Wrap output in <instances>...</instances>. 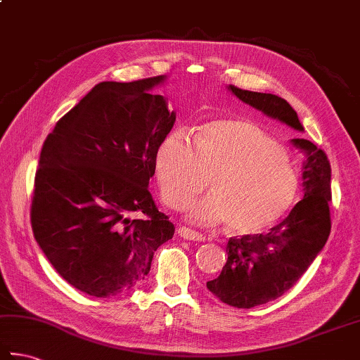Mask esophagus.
Masks as SVG:
<instances>
[{
	"label": "esophagus",
	"instance_id": "esophagus-1",
	"mask_svg": "<svg viewBox=\"0 0 360 360\" xmlns=\"http://www.w3.org/2000/svg\"><path fill=\"white\" fill-rule=\"evenodd\" d=\"M178 234L182 238H186V240H195V242H204V240H206V237H204L201 232L193 231V229L186 228V226L178 228Z\"/></svg>",
	"mask_w": 360,
	"mask_h": 360
}]
</instances>
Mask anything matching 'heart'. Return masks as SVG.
Here are the masks:
<instances>
[{
    "label": "heart",
    "mask_w": 360,
    "mask_h": 360,
    "mask_svg": "<svg viewBox=\"0 0 360 360\" xmlns=\"http://www.w3.org/2000/svg\"><path fill=\"white\" fill-rule=\"evenodd\" d=\"M154 172L168 206L190 204L200 223L226 220L234 234H256L283 218L300 193V178L284 148L256 123L220 118L201 124L193 143L186 132L170 131L154 154Z\"/></svg>",
    "instance_id": "obj_1"
}]
</instances>
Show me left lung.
Listing matches in <instances>:
<instances>
[{"label":"left lung","mask_w":360,"mask_h":360,"mask_svg":"<svg viewBox=\"0 0 360 360\" xmlns=\"http://www.w3.org/2000/svg\"><path fill=\"white\" fill-rule=\"evenodd\" d=\"M229 90L265 115L304 131L297 112L284 98L236 86H229ZM292 142L307 154L302 162L304 198L266 234L229 238L226 265L220 276L207 283L209 290L229 306L251 309L283 297L311 266L329 237L333 198L329 159L306 139Z\"/></svg>","instance_id":"obj_1"}]
</instances>
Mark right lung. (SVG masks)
Listing matches in <instances>:
<instances>
[{"instance_id": "add662e5", "label": "right lung", "mask_w": 360, "mask_h": 360, "mask_svg": "<svg viewBox=\"0 0 360 360\" xmlns=\"http://www.w3.org/2000/svg\"><path fill=\"white\" fill-rule=\"evenodd\" d=\"M164 81L100 82L67 112L41 148L31 224L68 284L96 298L136 287L173 223L148 190L154 154L176 114L150 90ZM132 214L139 219L131 220Z\"/></svg>"}]
</instances>
